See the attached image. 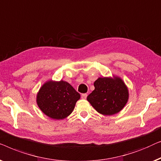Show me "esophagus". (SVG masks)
Listing matches in <instances>:
<instances>
[{
  "label": "esophagus",
  "mask_w": 161,
  "mask_h": 161,
  "mask_svg": "<svg viewBox=\"0 0 161 161\" xmlns=\"http://www.w3.org/2000/svg\"><path fill=\"white\" fill-rule=\"evenodd\" d=\"M87 93H84L81 95V98L82 99H86L87 98Z\"/></svg>",
  "instance_id": "1"
}]
</instances>
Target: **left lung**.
Wrapping results in <instances>:
<instances>
[{"label": "left lung", "mask_w": 161, "mask_h": 161, "mask_svg": "<svg viewBox=\"0 0 161 161\" xmlns=\"http://www.w3.org/2000/svg\"><path fill=\"white\" fill-rule=\"evenodd\" d=\"M94 87L95 90L87 99L100 114H117L128 102V88L120 78L100 77L94 82Z\"/></svg>", "instance_id": "obj_1"}]
</instances>
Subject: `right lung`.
Returning <instances> with one entry per match:
<instances>
[{
  "instance_id": "right-lung-1",
  "label": "right lung",
  "mask_w": 161,
  "mask_h": 161,
  "mask_svg": "<svg viewBox=\"0 0 161 161\" xmlns=\"http://www.w3.org/2000/svg\"><path fill=\"white\" fill-rule=\"evenodd\" d=\"M80 98V94L67 81H49L40 88L36 102L47 116L62 119L71 114Z\"/></svg>"
}]
</instances>
